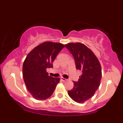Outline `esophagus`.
<instances>
[{
  "mask_svg": "<svg viewBox=\"0 0 123 123\" xmlns=\"http://www.w3.org/2000/svg\"><path fill=\"white\" fill-rule=\"evenodd\" d=\"M60 79L62 80V81H64V82H65V81H67V79H65V78H63V77H62V78H60Z\"/></svg>",
  "mask_w": 123,
  "mask_h": 123,
  "instance_id": "34e87169",
  "label": "esophagus"
}]
</instances>
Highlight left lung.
<instances>
[{
    "mask_svg": "<svg viewBox=\"0 0 123 123\" xmlns=\"http://www.w3.org/2000/svg\"><path fill=\"white\" fill-rule=\"evenodd\" d=\"M65 47L74 59L76 68L82 74L78 81H74V87L68 91L69 96L79 104L84 103L92 96L97 90L102 78V69L98 58L84 44L69 43Z\"/></svg>",
    "mask_w": 123,
    "mask_h": 123,
    "instance_id": "obj_1",
    "label": "left lung"
}]
</instances>
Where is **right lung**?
<instances>
[{"label": "right lung", "instance_id": "add662e5", "mask_svg": "<svg viewBox=\"0 0 123 123\" xmlns=\"http://www.w3.org/2000/svg\"><path fill=\"white\" fill-rule=\"evenodd\" d=\"M65 47L60 43L45 42L32 49L27 55L23 65L25 83L34 98L39 100L52 95L59 82V78L49 76L47 68H52L56 55Z\"/></svg>", "mask_w": 123, "mask_h": 123}]
</instances>
